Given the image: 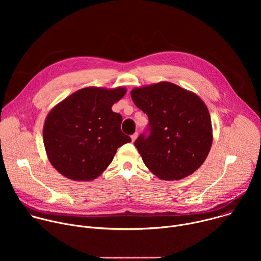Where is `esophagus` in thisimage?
<instances>
[{
	"instance_id": "34e87169",
	"label": "esophagus",
	"mask_w": 261,
	"mask_h": 261,
	"mask_svg": "<svg viewBox=\"0 0 261 261\" xmlns=\"http://www.w3.org/2000/svg\"><path fill=\"white\" fill-rule=\"evenodd\" d=\"M137 136H138V134H137V133H134L133 135H131V139H132V141H133V142L136 140Z\"/></svg>"
}]
</instances>
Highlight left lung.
<instances>
[{
  "label": "left lung",
  "mask_w": 261,
  "mask_h": 261,
  "mask_svg": "<svg viewBox=\"0 0 261 261\" xmlns=\"http://www.w3.org/2000/svg\"><path fill=\"white\" fill-rule=\"evenodd\" d=\"M130 94L150 121V135L134 142L145 166L164 180L197 170L213 143L211 116L201 98L168 82L134 88Z\"/></svg>",
  "instance_id": "1"
}]
</instances>
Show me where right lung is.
Listing matches in <instances>:
<instances>
[{
    "instance_id": "add662e5",
    "label": "right lung",
    "mask_w": 261,
    "mask_h": 261,
    "mask_svg": "<svg viewBox=\"0 0 261 261\" xmlns=\"http://www.w3.org/2000/svg\"><path fill=\"white\" fill-rule=\"evenodd\" d=\"M127 89L88 87L74 92L48 113L43 142L51 165L72 180L97 178L117 150L131 138L121 131L122 116L113 105Z\"/></svg>"
}]
</instances>
